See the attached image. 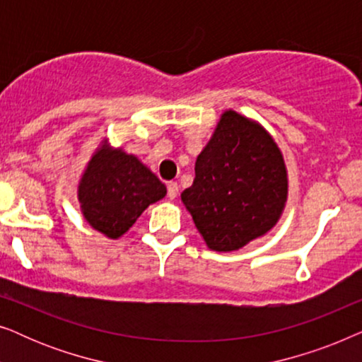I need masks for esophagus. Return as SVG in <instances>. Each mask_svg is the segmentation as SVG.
Wrapping results in <instances>:
<instances>
[{"label": "esophagus", "instance_id": "obj_1", "mask_svg": "<svg viewBox=\"0 0 362 362\" xmlns=\"http://www.w3.org/2000/svg\"><path fill=\"white\" fill-rule=\"evenodd\" d=\"M177 192H180V186H177V182L176 181L168 182V196H170V199H175Z\"/></svg>", "mask_w": 362, "mask_h": 362}]
</instances>
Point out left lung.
<instances>
[{
	"label": "left lung",
	"instance_id": "1",
	"mask_svg": "<svg viewBox=\"0 0 362 362\" xmlns=\"http://www.w3.org/2000/svg\"><path fill=\"white\" fill-rule=\"evenodd\" d=\"M181 201L206 245L234 252L274 229L288 197L284 155L259 122L222 113Z\"/></svg>",
	"mask_w": 362,
	"mask_h": 362
}]
</instances>
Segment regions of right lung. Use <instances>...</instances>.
<instances>
[{
	"mask_svg": "<svg viewBox=\"0 0 362 362\" xmlns=\"http://www.w3.org/2000/svg\"><path fill=\"white\" fill-rule=\"evenodd\" d=\"M166 196V186L138 156L103 140L77 186L83 219L108 239H120L141 212Z\"/></svg>",
	"mask_w": 362,
	"mask_h": 362,
	"instance_id": "add662e5",
	"label": "right lung"
}]
</instances>
